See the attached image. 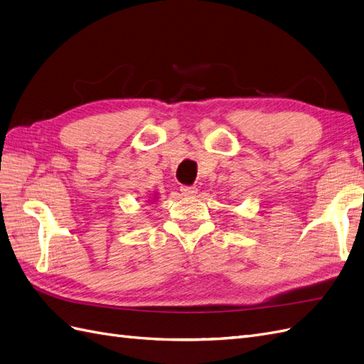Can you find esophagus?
<instances>
[{
  "mask_svg": "<svg viewBox=\"0 0 364 364\" xmlns=\"http://www.w3.org/2000/svg\"><path fill=\"white\" fill-rule=\"evenodd\" d=\"M180 191H181L184 197H193V195L198 192V189L195 188V186H181Z\"/></svg>",
  "mask_w": 364,
  "mask_h": 364,
  "instance_id": "obj_1",
  "label": "esophagus"
}]
</instances>
